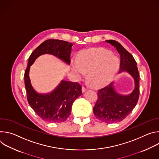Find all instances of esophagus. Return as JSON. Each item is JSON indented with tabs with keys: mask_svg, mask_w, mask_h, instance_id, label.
<instances>
[{
	"mask_svg": "<svg viewBox=\"0 0 159 159\" xmlns=\"http://www.w3.org/2000/svg\"><path fill=\"white\" fill-rule=\"evenodd\" d=\"M87 90V89L85 87H82V93H85Z\"/></svg>",
	"mask_w": 159,
	"mask_h": 159,
	"instance_id": "1",
	"label": "esophagus"
}]
</instances>
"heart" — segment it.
I'll return each instance as SVG.
<instances>
[{"mask_svg":"<svg viewBox=\"0 0 159 159\" xmlns=\"http://www.w3.org/2000/svg\"><path fill=\"white\" fill-rule=\"evenodd\" d=\"M120 67L116 56L107 50L95 48L83 50L72 61V70L76 80L87 78L95 87H101L115 75Z\"/></svg>","mask_w":159,"mask_h":159,"instance_id":"heart-1","label":"heart"}]
</instances>
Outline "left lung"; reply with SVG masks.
<instances>
[{
  "label": "left lung",
  "mask_w": 159,
  "mask_h": 159,
  "mask_svg": "<svg viewBox=\"0 0 159 159\" xmlns=\"http://www.w3.org/2000/svg\"><path fill=\"white\" fill-rule=\"evenodd\" d=\"M106 42L115 47L120 55L119 73L127 72L133 78L134 82V88L128 95L119 94L113 82L98 90V99L93 107L94 114L102 122L115 123L123 120L136 106L140 94V75L137 62L120 43L115 40H106Z\"/></svg>",
  "instance_id": "8db88e82"
}]
</instances>
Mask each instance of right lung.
I'll use <instances>...</instances> for the list:
<instances>
[{"instance_id": "add662e5", "label": "right lung", "mask_w": 159, "mask_h": 159, "mask_svg": "<svg viewBox=\"0 0 159 159\" xmlns=\"http://www.w3.org/2000/svg\"><path fill=\"white\" fill-rule=\"evenodd\" d=\"M73 44L59 39H48L42 43L29 58L25 73V84L29 104L43 120L48 122L65 121L70 115L75 100L82 94V87L78 82L61 80L49 94L38 93L33 87L30 78V66L40 55L50 54L68 65L70 63V53Z\"/></svg>"}]
</instances>
